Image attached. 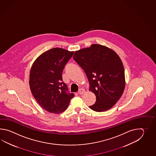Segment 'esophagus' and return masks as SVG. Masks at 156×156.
<instances>
[{
  "label": "esophagus",
  "mask_w": 156,
  "mask_h": 156,
  "mask_svg": "<svg viewBox=\"0 0 156 156\" xmlns=\"http://www.w3.org/2000/svg\"><path fill=\"white\" fill-rule=\"evenodd\" d=\"M85 93V90L83 89H80L79 91V93L80 95H83Z\"/></svg>",
  "instance_id": "esophagus-1"
}]
</instances>
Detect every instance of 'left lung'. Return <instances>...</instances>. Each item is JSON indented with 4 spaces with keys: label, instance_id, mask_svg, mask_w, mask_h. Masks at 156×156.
Masks as SVG:
<instances>
[{
    "label": "left lung",
    "instance_id": "8db88e82",
    "mask_svg": "<svg viewBox=\"0 0 156 156\" xmlns=\"http://www.w3.org/2000/svg\"><path fill=\"white\" fill-rule=\"evenodd\" d=\"M73 58L84 70L89 90L96 96V102L90 108L98 112L112 108L122 96L126 86L124 66L118 55L108 47L93 44L76 51Z\"/></svg>",
    "mask_w": 156,
    "mask_h": 156
}]
</instances>
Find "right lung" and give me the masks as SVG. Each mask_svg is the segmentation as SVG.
I'll use <instances>...</instances> for the list:
<instances>
[{
  "mask_svg": "<svg viewBox=\"0 0 156 156\" xmlns=\"http://www.w3.org/2000/svg\"><path fill=\"white\" fill-rule=\"evenodd\" d=\"M73 51L53 48L42 53L34 61L30 70V89L43 109L54 114L63 112L68 108L73 94H67L62 73Z\"/></svg>",
  "mask_w": 156,
  "mask_h": 156,
  "instance_id": "right-lung-1",
  "label": "right lung"
}]
</instances>
